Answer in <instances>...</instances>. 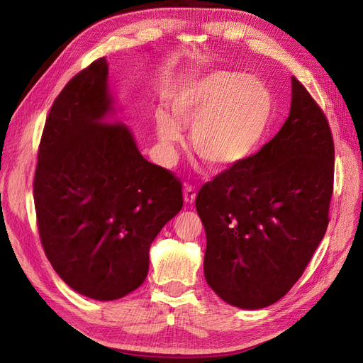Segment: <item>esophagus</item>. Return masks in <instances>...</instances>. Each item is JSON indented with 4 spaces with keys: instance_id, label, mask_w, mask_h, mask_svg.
I'll list each match as a JSON object with an SVG mask.
<instances>
[{
    "instance_id": "esophagus-1",
    "label": "esophagus",
    "mask_w": 363,
    "mask_h": 363,
    "mask_svg": "<svg viewBox=\"0 0 363 363\" xmlns=\"http://www.w3.org/2000/svg\"><path fill=\"white\" fill-rule=\"evenodd\" d=\"M195 196H196V191L194 186L191 184H184V189H183V199L186 201V204H192L195 201Z\"/></svg>"
}]
</instances>
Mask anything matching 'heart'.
<instances>
[{
    "label": "heart",
    "mask_w": 363,
    "mask_h": 363,
    "mask_svg": "<svg viewBox=\"0 0 363 363\" xmlns=\"http://www.w3.org/2000/svg\"><path fill=\"white\" fill-rule=\"evenodd\" d=\"M167 112L156 125L168 157L182 140L179 124H191V145L213 168H230L248 159L265 136L272 100L260 82L233 71H212L186 80L168 94Z\"/></svg>",
    "instance_id": "heart-1"
}]
</instances>
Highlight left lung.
I'll use <instances>...</instances> for the list:
<instances>
[{"label": "left lung", "mask_w": 363, "mask_h": 363, "mask_svg": "<svg viewBox=\"0 0 363 363\" xmlns=\"http://www.w3.org/2000/svg\"><path fill=\"white\" fill-rule=\"evenodd\" d=\"M333 177L330 125L292 77L291 113L279 133L196 195L208 286L240 309L286 295L325 235Z\"/></svg>", "instance_id": "1"}]
</instances>
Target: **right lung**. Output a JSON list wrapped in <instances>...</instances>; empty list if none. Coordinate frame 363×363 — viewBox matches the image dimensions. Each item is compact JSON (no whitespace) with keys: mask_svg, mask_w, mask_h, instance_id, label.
Instances as JSON below:
<instances>
[{"mask_svg":"<svg viewBox=\"0 0 363 363\" xmlns=\"http://www.w3.org/2000/svg\"><path fill=\"white\" fill-rule=\"evenodd\" d=\"M107 62H92L54 100L33 180L43 251L82 295L111 301L148 274L150 245L183 207L182 182L142 157L111 111Z\"/></svg>","mask_w":363,"mask_h":363,"instance_id":"add662e5","label":"right lung"}]
</instances>
